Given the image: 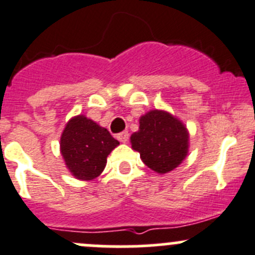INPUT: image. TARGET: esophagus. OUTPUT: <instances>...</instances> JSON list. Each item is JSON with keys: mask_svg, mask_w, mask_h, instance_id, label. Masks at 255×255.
Returning a JSON list of instances; mask_svg holds the SVG:
<instances>
[{"mask_svg": "<svg viewBox=\"0 0 255 255\" xmlns=\"http://www.w3.org/2000/svg\"><path fill=\"white\" fill-rule=\"evenodd\" d=\"M128 138H129V134H128V132H121V133H118L117 134V139L120 140V142H122V143H126L128 140Z\"/></svg>", "mask_w": 255, "mask_h": 255, "instance_id": "34e87169", "label": "esophagus"}]
</instances>
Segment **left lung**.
Masks as SVG:
<instances>
[{"instance_id":"1","label":"left lung","mask_w":255,"mask_h":255,"mask_svg":"<svg viewBox=\"0 0 255 255\" xmlns=\"http://www.w3.org/2000/svg\"><path fill=\"white\" fill-rule=\"evenodd\" d=\"M130 143L148 168L164 174L187 157L189 134L174 116L153 110L139 118V129L130 135Z\"/></svg>"}]
</instances>
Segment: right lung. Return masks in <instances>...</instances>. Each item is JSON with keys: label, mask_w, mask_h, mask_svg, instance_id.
Wrapping results in <instances>:
<instances>
[{"label": "right lung", "mask_w": 255, "mask_h": 255, "mask_svg": "<svg viewBox=\"0 0 255 255\" xmlns=\"http://www.w3.org/2000/svg\"><path fill=\"white\" fill-rule=\"evenodd\" d=\"M117 139L106 128L80 115L71 118L61 135V153L68 170L81 180H92L103 172Z\"/></svg>", "instance_id": "obj_1"}]
</instances>
